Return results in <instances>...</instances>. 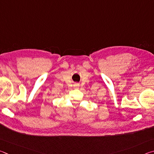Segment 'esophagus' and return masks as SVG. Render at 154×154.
I'll list each match as a JSON object with an SVG mask.
<instances>
[{"instance_id":"esophagus-1","label":"esophagus","mask_w":154,"mask_h":154,"mask_svg":"<svg viewBox=\"0 0 154 154\" xmlns=\"http://www.w3.org/2000/svg\"><path fill=\"white\" fill-rule=\"evenodd\" d=\"M76 85H77V86H78V85H79V84H76Z\"/></svg>"}]
</instances>
